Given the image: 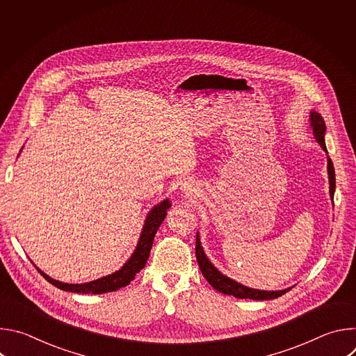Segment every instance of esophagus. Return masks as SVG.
<instances>
[{"instance_id": "obj_1", "label": "esophagus", "mask_w": 356, "mask_h": 356, "mask_svg": "<svg viewBox=\"0 0 356 356\" xmlns=\"http://www.w3.org/2000/svg\"><path fill=\"white\" fill-rule=\"evenodd\" d=\"M184 190H186V191H188V190H190V188H186V187H184Z\"/></svg>"}]
</instances>
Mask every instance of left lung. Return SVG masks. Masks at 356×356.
Listing matches in <instances>:
<instances>
[{
  "label": "left lung",
  "instance_id": "1",
  "mask_svg": "<svg viewBox=\"0 0 356 356\" xmlns=\"http://www.w3.org/2000/svg\"><path fill=\"white\" fill-rule=\"evenodd\" d=\"M310 120H312V127H313V132L314 136L317 139V142L321 145V147L324 150H327L325 147V142H324V134H325V122L323 120V117L313 111L310 114ZM328 176H330V194L331 198L334 195L335 191V172H334V166L331 159L328 158ZM195 258L200 266V270L207 279V282L220 293L228 294V296H234L236 298H250V300H272L276 297H280L282 294L287 293L289 289L286 290H277V291H265V290H257V289H249L243 284H239L238 282L224 276L221 272H218L213 264L209 261V258L206 257L204 250L201 248L200 239H198V234L195 236Z\"/></svg>",
  "mask_w": 356,
  "mask_h": 356
}]
</instances>
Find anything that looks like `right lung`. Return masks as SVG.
Returning <instances> with one entry per match:
<instances>
[{
	"instance_id": "1",
	"label": "right lung",
	"mask_w": 356,
	"mask_h": 356,
	"mask_svg": "<svg viewBox=\"0 0 356 356\" xmlns=\"http://www.w3.org/2000/svg\"><path fill=\"white\" fill-rule=\"evenodd\" d=\"M170 206H172L170 201L165 200L161 202V204H158L156 207L150 210V213L145 221L138 246H136L135 252L132 253V257L120 270H117L115 273H113L110 276L101 277V279H97L94 282L84 283V284H67V283H62L59 280H54L52 277H49L38 268L36 269L49 283H52L54 286H56L58 289L65 290V291L83 293V294H88V293L101 294V293L115 291L121 287H125L135 279V275L139 273V270L143 269V266L146 265V261L149 258V253L152 249V243H154L155 235H156L161 224L163 222V220L166 217V211Z\"/></svg>"
}]
</instances>
